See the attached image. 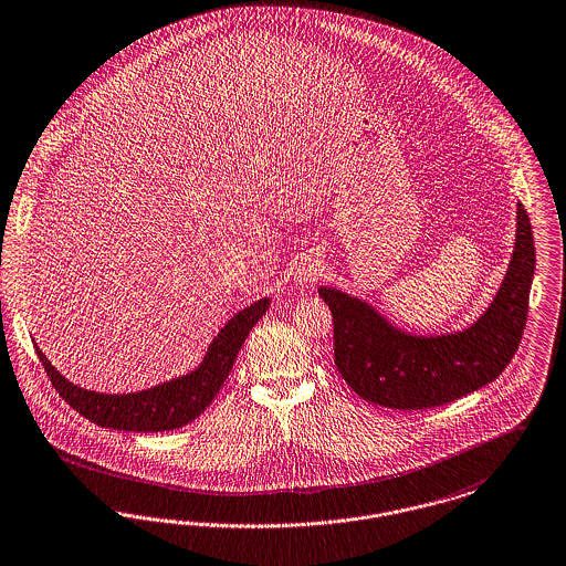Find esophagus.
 <instances>
[{
    "mask_svg": "<svg viewBox=\"0 0 566 566\" xmlns=\"http://www.w3.org/2000/svg\"><path fill=\"white\" fill-rule=\"evenodd\" d=\"M322 275V261L317 256H305L298 261V265L294 268L293 280L296 286H307L312 282H316Z\"/></svg>",
    "mask_w": 566,
    "mask_h": 566,
    "instance_id": "obj_1",
    "label": "esophagus"
}]
</instances>
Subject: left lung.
<instances>
[{
	"mask_svg": "<svg viewBox=\"0 0 566 566\" xmlns=\"http://www.w3.org/2000/svg\"><path fill=\"white\" fill-rule=\"evenodd\" d=\"M516 223L512 261L497 294L465 331L410 335L363 298L319 286L317 293L333 314L335 364L345 384L366 402L423 410L495 381L521 345L535 273V242L522 203Z\"/></svg>",
	"mask_w": 566,
	"mask_h": 566,
	"instance_id": "obj_1",
	"label": "left lung"
}]
</instances>
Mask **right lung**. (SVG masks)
<instances>
[{"label":"right lung","mask_w":566,"mask_h":566,"mask_svg":"<svg viewBox=\"0 0 566 566\" xmlns=\"http://www.w3.org/2000/svg\"><path fill=\"white\" fill-rule=\"evenodd\" d=\"M268 307L270 298L265 296L231 317L212 339L196 370L136 394H98L77 387L50 364L38 345L35 352L59 396L92 423L109 430L143 433L177 430L210 407L221 385L226 384L242 343Z\"/></svg>","instance_id":"1"}]
</instances>
